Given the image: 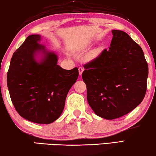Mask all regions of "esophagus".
<instances>
[{"label":"esophagus","instance_id":"1","mask_svg":"<svg viewBox=\"0 0 156 156\" xmlns=\"http://www.w3.org/2000/svg\"><path fill=\"white\" fill-rule=\"evenodd\" d=\"M83 71V67H79V74H80V75H82Z\"/></svg>","mask_w":156,"mask_h":156}]
</instances>
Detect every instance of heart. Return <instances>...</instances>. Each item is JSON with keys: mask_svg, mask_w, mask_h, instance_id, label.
<instances>
[{"mask_svg": "<svg viewBox=\"0 0 156 156\" xmlns=\"http://www.w3.org/2000/svg\"><path fill=\"white\" fill-rule=\"evenodd\" d=\"M98 53H99V50H98V49H97V50L94 51V52L91 54V58L96 57V56H97V55H98Z\"/></svg>", "mask_w": 156, "mask_h": 156, "instance_id": "heart-1", "label": "heart"}]
</instances>
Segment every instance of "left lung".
<instances>
[{
	"mask_svg": "<svg viewBox=\"0 0 156 156\" xmlns=\"http://www.w3.org/2000/svg\"><path fill=\"white\" fill-rule=\"evenodd\" d=\"M112 33L109 48L84 65L82 73L90 107L106 119L125 115L142 102L148 74L139 45L125 31L114 29Z\"/></svg>",
	"mask_w": 156,
	"mask_h": 156,
	"instance_id": "1",
	"label": "left lung"
}]
</instances>
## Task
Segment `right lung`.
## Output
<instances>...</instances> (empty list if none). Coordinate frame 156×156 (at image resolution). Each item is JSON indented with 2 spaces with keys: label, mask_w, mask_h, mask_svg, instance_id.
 Segmentation results:
<instances>
[{
  "label": "right lung",
  "mask_w": 156,
  "mask_h": 156,
  "mask_svg": "<svg viewBox=\"0 0 156 156\" xmlns=\"http://www.w3.org/2000/svg\"><path fill=\"white\" fill-rule=\"evenodd\" d=\"M41 37L29 36L13 53L7 74L11 101L19 115L37 124L59 118L67 95L79 76L77 67L62 69L58 55L39 44ZM41 54L40 61L36 57Z\"/></svg>",
  "instance_id": "right-lung-1"
}]
</instances>
